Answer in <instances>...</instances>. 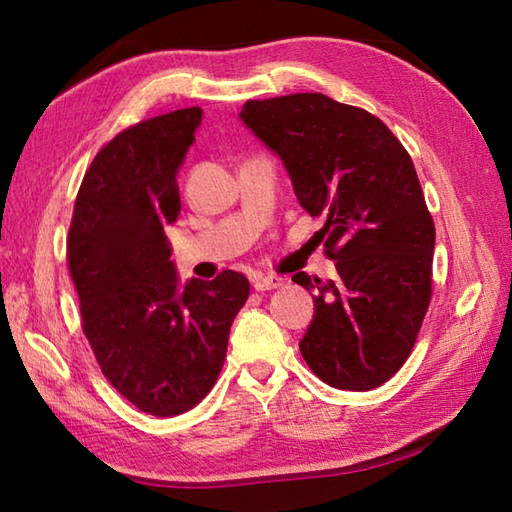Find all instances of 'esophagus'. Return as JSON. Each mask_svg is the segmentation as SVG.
I'll return each mask as SVG.
<instances>
[{"instance_id": "esophagus-1", "label": "esophagus", "mask_w": 512, "mask_h": 512, "mask_svg": "<svg viewBox=\"0 0 512 512\" xmlns=\"http://www.w3.org/2000/svg\"><path fill=\"white\" fill-rule=\"evenodd\" d=\"M284 280L280 275H257L253 280V287L257 291H271V289H280Z\"/></svg>"}]
</instances>
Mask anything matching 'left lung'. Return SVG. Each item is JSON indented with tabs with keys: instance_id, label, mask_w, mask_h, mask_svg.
<instances>
[{
	"instance_id": "8db88e82",
	"label": "left lung",
	"mask_w": 512,
	"mask_h": 512,
	"mask_svg": "<svg viewBox=\"0 0 512 512\" xmlns=\"http://www.w3.org/2000/svg\"><path fill=\"white\" fill-rule=\"evenodd\" d=\"M248 131L287 169L336 280L293 282L314 291L300 352L341 391H370L404 366L431 300L436 228L413 162L384 121L318 92L246 101Z\"/></svg>"
}]
</instances>
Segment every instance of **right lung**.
Here are the masks:
<instances>
[{
	"label": "right lung",
	"instance_id": "obj_1",
	"mask_svg": "<svg viewBox=\"0 0 512 512\" xmlns=\"http://www.w3.org/2000/svg\"><path fill=\"white\" fill-rule=\"evenodd\" d=\"M203 121L183 108L140 121L103 146L76 196L67 259L83 332L117 391L158 418L214 386L250 282L237 271L180 282L164 230L180 212L178 171Z\"/></svg>",
	"mask_w": 512,
	"mask_h": 512
}]
</instances>
